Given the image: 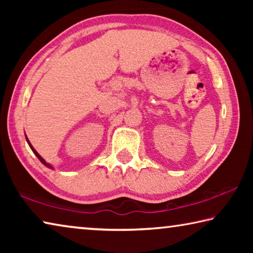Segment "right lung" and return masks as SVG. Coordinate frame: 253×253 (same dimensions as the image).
I'll list each match as a JSON object with an SVG mask.
<instances>
[{"mask_svg":"<svg viewBox=\"0 0 253 253\" xmlns=\"http://www.w3.org/2000/svg\"><path fill=\"white\" fill-rule=\"evenodd\" d=\"M25 138H27V142H28V144H29V146H30V148H31L32 149V152L34 153V154H36V156L38 157V158H39V161L42 163V164H43V165H45L46 166V168H49V169H53V166L52 165H51V164H49V163H46L44 160H43V158H42L41 157V155H40V154L39 153H38L37 151H36V149H34L33 148V146H32V145H31V143H30L29 142V139H28V137L27 136H25Z\"/></svg>","mask_w":253,"mask_h":253,"instance_id":"right-lung-1","label":"right lung"}]
</instances>
